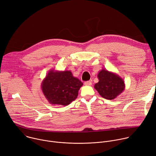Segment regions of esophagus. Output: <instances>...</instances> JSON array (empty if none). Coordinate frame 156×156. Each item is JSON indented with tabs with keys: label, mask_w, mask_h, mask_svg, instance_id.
I'll return each mask as SVG.
<instances>
[{
	"label": "esophagus",
	"mask_w": 156,
	"mask_h": 156,
	"mask_svg": "<svg viewBox=\"0 0 156 156\" xmlns=\"http://www.w3.org/2000/svg\"><path fill=\"white\" fill-rule=\"evenodd\" d=\"M91 81H86V82H84V84H85V85H91Z\"/></svg>",
	"instance_id": "1"
}]
</instances>
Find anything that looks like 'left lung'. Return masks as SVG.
I'll list each match as a JSON object with an SVG mask.
<instances>
[{
	"mask_svg": "<svg viewBox=\"0 0 156 156\" xmlns=\"http://www.w3.org/2000/svg\"><path fill=\"white\" fill-rule=\"evenodd\" d=\"M99 82L94 88L99 94L107 100H114L125 89L124 80L118 74L106 69H101L98 74Z\"/></svg>",
	"mask_w": 156,
	"mask_h": 156,
	"instance_id": "1",
	"label": "left lung"
}]
</instances>
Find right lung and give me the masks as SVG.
I'll list each match as a JSON object with an SVG mask.
<instances>
[{
	"instance_id": "1",
	"label": "right lung",
	"mask_w": 156,
	"mask_h": 156,
	"mask_svg": "<svg viewBox=\"0 0 156 156\" xmlns=\"http://www.w3.org/2000/svg\"><path fill=\"white\" fill-rule=\"evenodd\" d=\"M83 83L70 71H49L41 83V88L51 105L68 106L78 96Z\"/></svg>"
}]
</instances>
